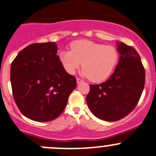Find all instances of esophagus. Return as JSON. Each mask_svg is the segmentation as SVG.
<instances>
[{
  "mask_svg": "<svg viewBox=\"0 0 156 156\" xmlns=\"http://www.w3.org/2000/svg\"><path fill=\"white\" fill-rule=\"evenodd\" d=\"M81 82H83L82 80L79 78H77V83H78V84H80V83H81Z\"/></svg>",
  "mask_w": 156,
  "mask_h": 156,
  "instance_id": "1",
  "label": "esophagus"
}]
</instances>
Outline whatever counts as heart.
Returning a JSON list of instances; mask_svg holds the SVG:
<instances>
[{
    "label": "heart",
    "mask_w": 156,
    "mask_h": 156,
    "mask_svg": "<svg viewBox=\"0 0 156 156\" xmlns=\"http://www.w3.org/2000/svg\"><path fill=\"white\" fill-rule=\"evenodd\" d=\"M119 58L116 47L90 40H78L71 45V51L63 50L59 59L66 72L74 75L82 63V75L94 82H101L110 76Z\"/></svg>",
    "instance_id": "heart-1"
}]
</instances>
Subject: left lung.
I'll return each mask as SVG.
<instances>
[{
    "label": "left lung",
    "instance_id": "1",
    "mask_svg": "<svg viewBox=\"0 0 156 156\" xmlns=\"http://www.w3.org/2000/svg\"><path fill=\"white\" fill-rule=\"evenodd\" d=\"M120 60L111 76L99 84H90L86 101L91 113L101 120H121L133 110L145 85L146 72L133 46L118 43Z\"/></svg>",
    "mask_w": 156,
    "mask_h": 156
}]
</instances>
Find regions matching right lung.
<instances>
[{"instance_id":"1","label":"right lung","mask_w":156,"mask_h":156,"mask_svg":"<svg viewBox=\"0 0 156 156\" xmlns=\"http://www.w3.org/2000/svg\"><path fill=\"white\" fill-rule=\"evenodd\" d=\"M13 99L20 111L37 122L55 120L63 112L76 78L64 69L55 43H33L10 66Z\"/></svg>"}]
</instances>
